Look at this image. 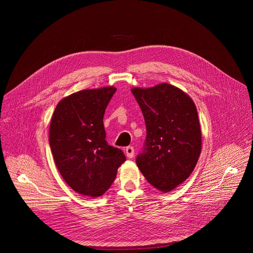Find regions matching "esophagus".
Returning a JSON list of instances; mask_svg holds the SVG:
<instances>
[{
    "label": "esophagus",
    "instance_id": "esophagus-1",
    "mask_svg": "<svg viewBox=\"0 0 253 253\" xmlns=\"http://www.w3.org/2000/svg\"><path fill=\"white\" fill-rule=\"evenodd\" d=\"M125 154L127 156V158H133L134 156V148L133 147H127L125 149Z\"/></svg>",
    "mask_w": 253,
    "mask_h": 253
}]
</instances>
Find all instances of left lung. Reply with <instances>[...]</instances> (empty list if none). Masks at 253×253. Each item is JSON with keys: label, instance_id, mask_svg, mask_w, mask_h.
<instances>
[{"label": "left lung", "instance_id": "left-lung-1", "mask_svg": "<svg viewBox=\"0 0 253 253\" xmlns=\"http://www.w3.org/2000/svg\"><path fill=\"white\" fill-rule=\"evenodd\" d=\"M143 114L147 138L136 164L157 190L168 193L187 179L201 154L202 133L193 99L162 83L131 89Z\"/></svg>", "mask_w": 253, "mask_h": 253}]
</instances>
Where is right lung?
<instances>
[{"mask_svg":"<svg viewBox=\"0 0 253 253\" xmlns=\"http://www.w3.org/2000/svg\"><path fill=\"white\" fill-rule=\"evenodd\" d=\"M116 88L85 89L62 98L52 115L49 142L60 175L77 193L100 197L126 157L105 140L103 115Z\"/></svg>","mask_w":253,"mask_h":253,"instance_id":"right-lung-1","label":"right lung"}]
</instances>
